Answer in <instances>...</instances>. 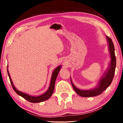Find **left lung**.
<instances>
[{"instance_id":"obj_1","label":"left lung","mask_w":123,"mask_h":123,"mask_svg":"<svg viewBox=\"0 0 123 123\" xmlns=\"http://www.w3.org/2000/svg\"><path fill=\"white\" fill-rule=\"evenodd\" d=\"M107 41L109 42V50L111 56V61L110 64V67L109 68L107 72L106 73L103 78L100 81L99 84L97 87L91 90H81V89H78L74 86L71 81L72 85L74 91L78 95L82 97H92L99 95L101 94L103 92L109 87L110 84H111L113 79L114 73H115V69L116 66V58L114 53V47L113 42L111 38L107 36Z\"/></svg>"}]
</instances>
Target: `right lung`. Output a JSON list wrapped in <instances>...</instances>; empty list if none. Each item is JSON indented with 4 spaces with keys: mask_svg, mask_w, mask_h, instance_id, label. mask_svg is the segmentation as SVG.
I'll use <instances>...</instances> for the list:
<instances>
[{
    "mask_svg": "<svg viewBox=\"0 0 123 123\" xmlns=\"http://www.w3.org/2000/svg\"><path fill=\"white\" fill-rule=\"evenodd\" d=\"M60 68H61V66H59L54 70L53 74H52L51 79L50 85L49 88L48 89V91L43 94L39 95V96H37V97L30 96V95L25 94V93H22L21 92L18 91L17 89L14 87L13 83H12V80L11 78H10V75L9 73V71H8V70H7V73H8V75L9 76V79H10V82H11V84L12 86V88H13V90L16 92L17 94L19 95L20 96L22 97L23 98L26 99L27 101L30 102V103H39V102H42V101L46 100L48 99L51 96V95L53 94V92L54 90V88H55V81H56V79L58 74H59Z\"/></svg>",
    "mask_w": 123,
    "mask_h": 123,
    "instance_id": "1",
    "label": "right lung"
}]
</instances>
